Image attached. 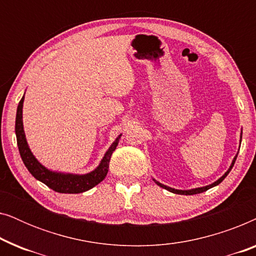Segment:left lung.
Wrapping results in <instances>:
<instances>
[{
	"instance_id": "8db88e82",
	"label": "left lung",
	"mask_w": 256,
	"mask_h": 256,
	"mask_svg": "<svg viewBox=\"0 0 256 256\" xmlns=\"http://www.w3.org/2000/svg\"><path fill=\"white\" fill-rule=\"evenodd\" d=\"M241 138H242V132H241V135H240V144H241ZM236 156H238V154H236V157H234V158H233V160H232V164H230V166L228 168V170H227L226 172L222 176L220 177L218 180H216L214 183H212V184H210V185H206V186H202V188H191V190H177V188H174L166 186V185H164V184H162V183H160V182H157L156 180H155V183H156L157 185H158V186L163 188H166V190L170 191V192H172V194H185V196H191V194H202V192H204V191H208V188H213V186H216V185L220 184V183H222V182L224 180H225V177L227 176V174H230V171L232 170V168H233V166H234V163H236Z\"/></svg>"
}]
</instances>
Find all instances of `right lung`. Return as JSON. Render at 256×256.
Segmentation results:
<instances>
[{
    "instance_id": "obj_1",
    "label": "right lung",
    "mask_w": 256,
    "mask_h": 256,
    "mask_svg": "<svg viewBox=\"0 0 256 256\" xmlns=\"http://www.w3.org/2000/svg\"><path fill=\"white\" fill-rule=\"evenodd\" d=\"M23 102L24 96L20 99L18 107H17L16 113V124H15V132L17 138V146L22 157V160L26 169L32 176L42 183L48 185V188L59 194H82L90 188H92L102 182L104 177L107 176L108 168H110V160L112 154L118 144L121 138V134L115 138L112 146L104 154L101 160L99 166L93 171L85 174H68V172H57L45 168L43 164L38 162V160L34 156L26 142V132L23 128Z\"/></svg>"
}]
</instances>
